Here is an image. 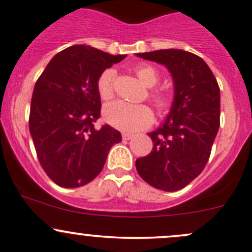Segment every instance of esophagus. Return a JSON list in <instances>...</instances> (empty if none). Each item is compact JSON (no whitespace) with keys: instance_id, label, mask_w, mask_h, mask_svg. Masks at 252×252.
I'll list each match as a JSON object with an SVG mask.
<instances>
[{"instance_id":"obj_1","label":"esophagus","mask_w":252,"mask_h":252,"mask_svg":"<svg viewBox=\"0 0 252 252\" xmlns=\"http://www.w3.org/2000/svg\"><path fill=\"white\" fill-rule=\"evenodd\" d=\"M122 137H123V140H131L134 137V134L131 133H124L122 135Z\"/></svg>"}]
</instances>
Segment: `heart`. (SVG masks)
Returning <instances> with one entry per match:
<instances>
[{"label": "heart", "mask_w": 252, "mask_h": 252, "mask_svg": "<svg viewBox=\"0 0 252 252\" xmlns=\"http://www.w3.org/2000/svg\"><path fill=\"white\" fill-rule=\"evenodd\" d=\"M115 70L107 68L97 79V92L102 100H108L113 95ZM136 75L140 81L147 87L156 86L159 79L157 70L152 66H140L136 68ZM153 101L158 107L166 105V97L160 93H153ZM104 118L115 128L126 131H135L147 128L153 122V112L146 105H135L117 100L110 102L104 108Z\"/></svg>", "instance_id": "heart-1"}]
</instances>
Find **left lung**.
I'll return each instance as SVG.
<instances>
[{"label":"left lung","mask_w":252,"mask_h":252,"mask_svg":"<svg viewBox=\"0 0 252 252\" xmlns=\"http://www.w3.org/2000/svg\"><path fill=\"white\" fill-rule=\"evenodd\" d=\"M164 65L174 83V99L163 123L148 136L153 148L135 161L140 176L155 189L175 192L203 171L220 128V88L206 63L182 49L136 53Z\"/></svg>","instance_id":"obj_1"}]
</instances>
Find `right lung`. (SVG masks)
Instances as JSON below:
<instances>
[{"mask_svg": "<svg viewBox=\"0 0 252 252\" xmlns=\"http://www.w3.org/2000/svg\"><path fill=\"white\" fill-rule=\"evenodd\" d=\"M126 55H111L94 47L71 46L52 58L37 79L30 107V134L47 175L65 189L94 180L111 147L122 135L108 124L100 129L97 79Z\"/></svg>", "mask_w": 252, "mask_h": 252, "instance_id": "1", "label": "right lung"}]
</instances>
